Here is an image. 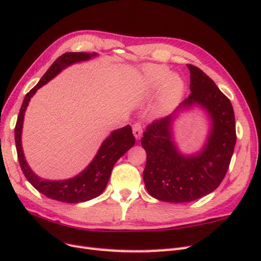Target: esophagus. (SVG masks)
Here are the masks:
<instances>
[{"label":"esophagus","instance_id":"1","mask_svg":"<svg viewBox=\"0 0 261 261\" xmlns=\"http://www.w3.org/2000/svg\"><path fill=\"white\" fill-rule=\"evenodd\" d=\"M132 131H133V135H135L136 139L139 140L142 137V124L140 122H136L132 126Z\"/></svg>","mask_w":261,"mask_h":261}]
</instances>
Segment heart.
<instances>
[{
    "instance_id": "obj_1",
    "label": "heart",
    "mask_w": 261,
    "mask_h": 261,
    "mask_svg": "<svg viewBox=\"0 0 261 261\" xmlns=\"http://www.w3.org/2000/svg\"><path fill=\"white\" fill-rule=\"evenodd\" d=\"M162 66H150L146 68V76L143 86V95L150 96L162 85L155 103V113L164 116L170 113L181 101L184 92V83L176 73H171Z\"/></svg>"
}]
</instances>
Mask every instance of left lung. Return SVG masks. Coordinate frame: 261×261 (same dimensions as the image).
<instances>
[{
    "mask_svg": "<svg viewBox=\"0 0 261 261\" xmlns=\"http://www.w3.org/2000/svg\"><path fill=\"white\" fill-rule=\"evenodd\" d=\"M191 93L172 115L155 120L143 133L141 144L146 152L143 181L149 194L169 203H186L215 191L224 179L236 144L235 115L230 100L215 83L194 65ZM199 104L212 119V129L203 150L183 156L171 138V123L179 110Z\"/></svg>",
    "mask_w": 261,
    "mask_h": 261,
    "instance_id": "obj_1",
    "label": "left lung"
}]
</instances>
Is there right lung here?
<instances>
[{
    "mask_svg": "<svg viewBox=\"0 0 261 261\" xmlns=\"http://www.w3.org/2000/svg\"><path fill=\"white\" fill-rule=\"evenodd\" d=\"M93 56H97L96 53H92V54L90 53H65L62 56H59L51 64L48 70L44 73V76L34 88L26 93L17 117L14 136L18 162L24 175L39 193L51 199L58 200V202L80 203L99 196L108 184L111 171L116 162L136 143V139L133 137L130 125L115 130L102 142L92 162L77 176L64 179V181H48V179L38 177L25 161L21 137L24 115L31 98L34 96L38 88L47 84L67 66L78 62L88 61Z\"/></svg>",
    "mask_w": 261,
    "mask_h": 261,
    "instance_id": "right-lung-1",
    "label": "right lung"
}]
</instances>
